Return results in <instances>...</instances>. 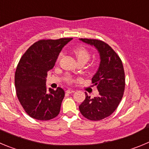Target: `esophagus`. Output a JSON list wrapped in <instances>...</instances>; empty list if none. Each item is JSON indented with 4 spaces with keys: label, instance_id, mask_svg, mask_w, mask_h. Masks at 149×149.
Instances as JSON below:
<instances>
[{
    "label": "esophagus",
    "instance_id": "esophagus-1",
    "mask_svg": "<svg viewBox=\"0 0 149 149\" xmlns=\"http://www.w3.org/2000/svg\"><path fill=\"white\" fill-rule=\"evenodd\" d=\"M75 91L74 90H72V89H68L66 91V93H74Z\"/></svg>",
    "mask_w": 149,
    "mask_h": 149
}]
</instances>
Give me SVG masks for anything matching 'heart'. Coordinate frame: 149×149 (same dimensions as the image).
<instances>
[{
  "label": "heart",
  "mask_w": 149,
  "mask_h": 149,
  "mask_svg": "<svg viewBox=\"0 0 149 149\" xmlns=\"http://www.w3.org/2000/svg\"><path fill=\"white\" fill-rule=\"evenodd\" d=\"M75 55H76V57L77 58V60L79 61V62H84L86 63L88 60L91 58V53L89 52L88 49H86L84 47H77L74 50ZM63 53H61L58 56V58H57V61H59L61 59V58L62 57ZM64 80H65V82L68 83V84H71L73 82V76L70 74H66L64 77Z\"/></svg>",
  "instance_id": "b5f03b06"
}]
</instances>
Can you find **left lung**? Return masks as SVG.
Returning a JSON list of instances; mask_svg holds the SVG:
<instances>
[{
    "mask_svg": "<svg viewBox=\"0 0 149 149\" xmlns=\"http://www.w3.org/2000/svg\"><path fill=\"white\" fill-rule=\"evenodd\" d=\"M80 40L98 49L101 61L92 78V83L97 87L100 95L91 99L85 93V100L79 108L86 119L99 121L112 114L120 104L125 86L124 68L120 56L107 43L98 39Z\"/></svg>",
    "mask_w": 149,
    "mask_h": 149,
    "instance_id": "1",
    "label": "left lung"
}]
</instances>
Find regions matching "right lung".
<instances>
[{
	"mask_svg": "<svg viewBox=\"0 0 149 149\" xmlns=\"http://www.w3.org/2000/svg\"><path fill=\"white\" fill-rule=\"evenodd\" d=\"M72 38L39 40L20 59L15 73L16 94L26 113L33 119L49 120L58 116L65 91L46 87L47 72L53 69L63 47Z\"/></svg>",
	"mask_w": 149,
	"mask_h": 149,
	"instance_id": "add662e5",
	"label": "right lung"
}]
</instances>
